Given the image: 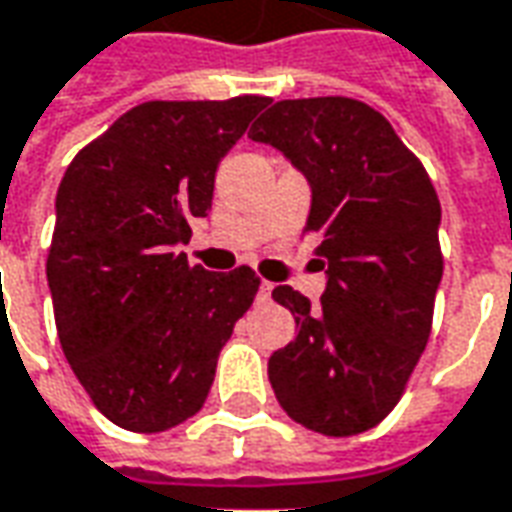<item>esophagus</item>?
Returning a JSON list of instances; mask_svg holds the SVG:
<instances>
[{
	"label": "esophagus",
	"mask_w": 512,
	"mask_h": 512,
	"mask_svg": "<svg viewBox=\"0 0 512 512\" xmlns=\"http://www.w3.org/2000/svg\"><path fill=\"white\" fill-rule=\"evenodd\" d=\"M271 291H274V285H271V282H260V291H257V296L266 302L268 296H271Z\"/></svg>",
	"instance_id": "1"
}]
</instances>
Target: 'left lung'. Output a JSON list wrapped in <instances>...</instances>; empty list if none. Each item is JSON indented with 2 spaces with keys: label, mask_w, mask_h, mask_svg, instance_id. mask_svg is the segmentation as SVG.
<instances>
[{
  "label": "left lung",
  "mask_w": 512,
  "mask_h": 512,
  "mask_svg": "<svg viewBox=\"0 0 512 512\" xmlns=\"http://www.w3.org/2000/svg\"><path fill=\"white\" fill-rule=\"evenodd\" d=\"M310 182L305 235L327 274L321 307L277 285L296 338L268 357L282 410L307 430L346 438L402 399L430 341L441 285V202L391 121L349 96L282 99L249 130Z\"/></svg>",
  "instance_id": "1"
}]
</instances>
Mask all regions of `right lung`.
<instances>
[{
	"label": "right lung",
	"mask_w": 512,
	"mask_h": 512,
	"mask_svg": "<svg viewBox=\"0 0 512 512\" xmlns=\"http://www.w3.org/2000/svg\"><path fill=\"white\" fill-rule=\"evenodd\" d=\"M268 105L144 102L77 152L60 180L46 280L57 338L96 410L163 432L205 405L235 321L255 302L249 266L205 271L185 252L221 157Z\"/></svg>",
	"instance_id": "1"
}]
</instances>
